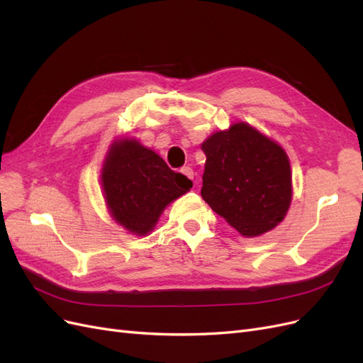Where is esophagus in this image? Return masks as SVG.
Wrapping results in <instances>:
<instances>
[{"label": "esophagus", "instance_id": "obj_1", "mask_svg": "<svg viewBox=\"0 0 363 363\" xmlns=\"http://www.w3.org/2000/svg\"><path fill=\"white\" fill-rule=\"evenodd\" d=\"M180 172H182L183 175H186V177H188V179L194 180V171H192V168H189V167H183V168L180 169Z\"/></svg>", "mask_w": 363, "mask_h": 363}]
</instances>
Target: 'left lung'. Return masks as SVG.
Segmentation results:
<instances>
[{
	"label": "left lung",
	"instance_id": "1",
	"mask_svg": "<svg viewBox=\"0 0 363 363\" xmlns=\"http://www.w3.org/2000/svg\"><path fill=\"white\" fill-rule=\"evenodd\" d=\"M201 150V196L212 211L247 238L283 221L292 200V174L279 144L250 124L236 123L208 136Z\"/></svg>",
	"mask_w": 363,
	"mask_h": 363
}]
</instances>
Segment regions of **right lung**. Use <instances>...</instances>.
Listing matches in <instances>:
<instances>
[{"label":"right lung","mask_w":363,"mask_h":363,"mask_svg":"<svg viewBox=\"0 0 363 363\" xmlns=\"http://www.w3.org/2000/svg\"><path fill=\"white\" fill-rule=\"evenodd\" d=\"M106 203L115 221L130 233L148 235L169 203L192 188V182L174 172L155 151L136 139L111 145L101 171Z\"/></svg>","instance_id":"right-lung-1"}]
</instances>
